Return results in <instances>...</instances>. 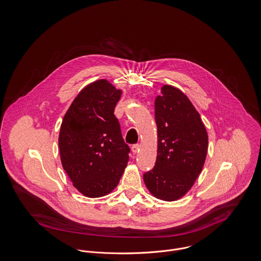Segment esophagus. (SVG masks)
<instances>
[{"mask_svg":"<svg viewBox=\"0 0 261 261\" xmlns=\"http://www.w3.org/2000/svg\"><path fill=\"white\" fill-rule=\"evenodd\" d=\"M139 149H140V145L139 144L133 145V146L131 147V150H132V153H133V154H136V153L139 151Z\"/></svg>","mask_w":261,"mask_h":261,"instance_id":"obj_1","label":"esophagus"}]
</instances>
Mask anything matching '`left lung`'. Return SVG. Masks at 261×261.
Wrapping results in <instances>:
<instances>
[{"mask_svg": "<svg viewBox=\"0 0 261 261\" xmlns=\"http://www.w3.org/2000/svg\"><path fill=\"white\" fill-rule=\"evenodd\" d=\"M157 158L144 174L148 191L157 199L176 201L192 188L202 171L208 135L200 114L178 88L164 85L155 99Z\"/></svg>", "mask_w": 261, "mask_h": 261, "instance_id": "left-lung-1", "label": "left lung"}]
</instances>
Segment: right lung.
I'll use <instances>...</instances> for the list:
<instances>
[{
	"label": "right lung",
	"instance_id": "add662e5",
	"mask_svg": "<svg viewBox=\"0 0 261 261\" xmlns=\"http://www.w3.org/2000/svg\"><path fill=\"white\" fill-rule=\"evenodd\" d=\"M122 95L106 79L83 88L63 118L59 150L64 170L84 196L111 193L129 161L114 109Z\"/></svg>",
	"mask_w": 261,
	"mask_h": 261
}]
</instances>
